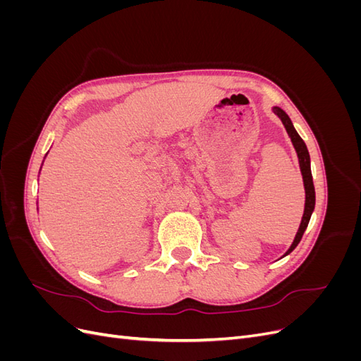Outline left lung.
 <instances>
[{"label": "left lung", "instance_id": "obj_1", "mask_svg": "<svg viewBox=\"0 0 361 361\" xmlns=\"http://www.w3.org/2000/svg\"><path fill=\"white\" fill-rule=\"evenodd\" d=\"M274 113L281 118V122H283V125H285L288 134L292 140L293 147H295V150H297L298 159H300V167H301V173H302V180H304V190H305L304 215H302V220H301V224H300V228H298V233H297V236H295L290 248L286 251V255H285V256H288L290 251L300 244L301 238L305 232V228H307V226H309L312 212L314 209V187H313V178H312V170H310V155H309L307 146H305L302 138L298 135L297 130H295L289 116L279 106H274Z\"/></svg>", "mask_w": 361, "mask_h": 361}]
</instances>
